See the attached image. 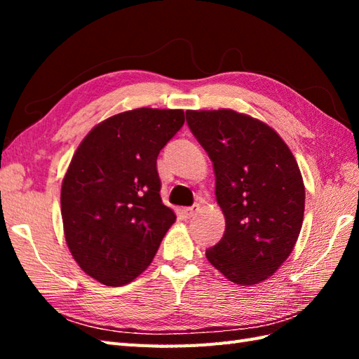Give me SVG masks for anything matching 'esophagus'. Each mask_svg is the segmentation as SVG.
Segmentation results:
<instances>
[{
	"instance_id": "esophagus-1",
	"label": "esophagus",
	"mask_w": 359,
	"mask_h": 359,
	"mask_svg": "<svg viewBox=\"0 0 359 359\" xmlns=\"http://www.w3.org/2000/svg\"><path fill=\"white\" fill-rule=\"evenodd\" d=\"M199 210H201V207L196 203V205H193V207H188V208L182 210V215H184L187 219H189V217H193Z\"/></svg>"
}]
</instances>
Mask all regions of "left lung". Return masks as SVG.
<instances>
[{
	"label": "left lung",
	"instance_id": "1",
	"mask_svg": "<svg viewBox=\"0 0 359 359\" xmlns=\"http://www.w3.org/2000/svg\"><path fill=\"white\" fill-rule=\"evenodd\" d=\"M187 123L211 158L225 216L224 238L205 255L234 284H259L285 262L299 236V166L273 128L245 114L187 111Z\"/></svg>",
	"mask_w": 359,
	"mask_h": 359
}]
</instances>
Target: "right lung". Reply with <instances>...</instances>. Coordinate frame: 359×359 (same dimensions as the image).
<instances>
[{
    "instance_id": "add662e5",
    "label": "right lung",
    "mask_w": 359,
    "mask_h": 359,
    "mask_svg": "<svg viewBox=\"0 0 359 359\" xmlns=\"http://www.w3.org/2000/svg\"><path fill=\"white\" fill-rule=\"evenodd\" d=\"M184 123L182 109L126 111L98 123L75 151L62 185L65 238L80 269L102 284L142 274L174 224L157 156Z\"/></svg>"
}]
</instances>
